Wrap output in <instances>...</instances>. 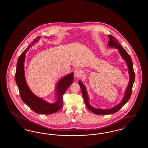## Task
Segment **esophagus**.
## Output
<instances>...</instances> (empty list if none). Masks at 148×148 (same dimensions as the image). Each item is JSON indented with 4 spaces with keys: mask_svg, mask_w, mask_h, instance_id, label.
Masks as SVG:
<instances>
[{
    "mask_svg": "<svg viewBox=\"0 0 148 148\" xmlns=\"http://www.w3.org/2000/svg\"><path fill=\"white\" fill-rule=\"evenodd\" d=\"M74 77H80L82 75V73H83V71L81 70V69H76L75 71H74Z\"/></svg>",
    "mask_w": 148,
    "mask_h": 148,
    "instance_id": "34e87169",
    "label": "esophagus"
}]
</instances>
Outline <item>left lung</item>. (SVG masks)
<instances>
[{"label": "left lung", "mask_w": 148, "mask_h": 148, "mask_svg": "<svg viewBox=\"0 0 148 148\" xmlns=\"http://www.w3.org/2000/svg\"><path fill=\"white\" fill-rule=\"evenodd\" d=\"M108 37L109 38V41L108 42V46L109 47H113L118 50L121 57L127 63V66L129 71V74L130 76V79L129 84L127 85V89L125 92L124 97L123 100L117 106L113 107L109 109H97L90 105L89 102V96L88 92H86V88L84 85L82 83V82L80 80L78 82V84L80 85L81 88V90L82 92V95L85 101V105L86 107L93 113L95 114L99 115H108V114H112L114 113L117 112L118 110L124 106L127 102L128 101L129 99L130 98L132 92V88L133 85L134 84V79H135V73H134V69H133V65L132 60L131 57L129 55V54L126 51V50L123 48V47L120 45L119 42H118L116 39L112 35H108Z\"/></svg>", "instance_id": "obj_1"}]
</instances>
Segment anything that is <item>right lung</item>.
<instances>
[{
	"label": "right lung",
	"mask_w": 148,
	"mask_h": 148,
	"mask_svg": "<svg viewBox=\"0 0 148 148\" xmlns=\"http://www.w3.org/2000/svg\"><path fill=\"white\" fill-rule=\"evenodd\" d=\"M41 36H39L34 39L32 43L29 45L18 58L16 64V69L15 73V82L18 87L21 97L23 101L34 112L40 114H51L58 112L63 106V96L65 92L69 88L74 80L73 73H70L62 77L56 85V102L49 103L35 95L30 90L26 82L24 74V62L25 53L34 43L38 42Z\"/></svg>",
	"instance_id": "1"
}]
</instances>
